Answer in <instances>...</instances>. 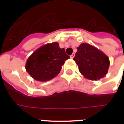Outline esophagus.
Here are the masks:
<instances>
[{"label":"esophagus","mask_w":124,"mask_h":124,"mask_svg":"<svg viewBox=\"0 0 124 124\" xmlns=\"http://www.w3.org/2000/svg\"><path fill=\"white\" fill-rule=\"evenodd\" d=\"M74 56H75V54H74V53H73V54L70 56V58H74Z\"/></svg>","instance_id":"1"}]
</instances>
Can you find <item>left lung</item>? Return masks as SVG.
Instances as JSON below:
<instances>
[{
	"mask_svg": "<svg viewBox=\"0 0 124 124\" xmlns=\"http://www.w3.org/2000/svg\"><path fill=\"white\" fill-rule=\"evenodd\" d=\"M74 60L80 72L88 80H98L105 77L109 66V60L104 52L87 43L77 48Z\"/></svg>",
	"mask_w": 124,
	"mask_h": 124,
	"instance_id": "1",
	"label": "left lung"
}]
</instances>
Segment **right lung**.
<instances>
[{"instance_id": "obj_1", "label": "right lung", "mask_w": 124, "mask_h": 124, "mask_svg": "<svg viewBox=\"0 0 124 124\" xmlns=\"http://www.w3.org/2000/svg\"><path fill=\"white\" fill-rule=\"evenodd\" d=\"M70 58L64 48H60L55 42L43 45L33 52L26 60V70L34 80L40 82L50 80L62 69L64 62Z\"/></svg>"}]
</instances>
